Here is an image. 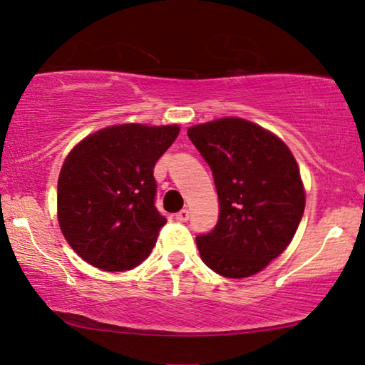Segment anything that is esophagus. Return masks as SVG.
Masks as SVG:
<instances>
[{"instance_id": "esophagus-1", "label": "esophagus", "mask_w": 365, "mask_h": 365, "mask_svg": "<svg viewBox=\"0 0 365 365\" xmlns=\"http://www.w3.org/2000/svg\"><path fill=\"white\" fill-rule=\"evenodd\" d=\"M187 219H189V211H187V209H181V211L176 214V221H179V222H186Z\"/></svg>"}]
</instances>
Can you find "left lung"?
<instances>
[{"mask_svg": "<svg viewBox=\"0 0 365 365\" xmlns=\"http://www.w3.org/2000/svg\"><path fill=\"white\" fill-rule=\"evenodd\" d=\"M187 136L211 168L219 197L217 224L196 237L202 261L224 277L262 271L292 241L306 207L296 159L246 119L197 124Z\"/></svg>", "mask_w": 365, "mask_h": 365, "instance_id": "8db88e82", "label": "left lung"}]
</instances>
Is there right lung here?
Instances as JSON below:
<instances>
[{"label":"right lung","instance_id":"right-lung-1","mask_svg":"<svg viewBox=\"0 0 365 365\" xmlns=\"http://www.w3.org/2000/svg\"><path fill=\"white\" fill-rule=\"evenodd\" d=\"M178 134V126L121 124L69 153L58 179L59 227L91 266L129 271L153 251L168 222L154 206L153 171Z\"/></svg>","mask_w":365,"mask_h":365}]
</instances>
